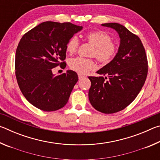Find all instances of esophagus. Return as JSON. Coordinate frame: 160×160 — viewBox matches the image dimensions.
Returning <instances> with one entry per match:
<instances>
[{
    "label": "esophagus",
    "mask_w": 160,
    "mask_h": 160,
    "mask_svg": "<svg viewBox=\"0 0 160 160\" xmlns=\"http://www.w3.org/2000/svg\"><path fill=\"white\" fill-rule=\"evenodd\" d=\"M86 78L85 75H82V74H78V78H79L80 80H82L83 78Z\"/></svg>",
    "instance_id": "34e87169"
}]
</instances>
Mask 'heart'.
I'll return each mask as SVG.
<instances>
[{"label":"heart","instance_id":"heart-1","mask_svg":"<svg viewBox=\"0 0 160 160\" xmlns=\"http://www.w3.org/2000/svg\"><path fill=\"white\" fill-rule=\"evenodd\" d=\"M86 39L94 47L92 55L104 63L112 61L117 52V47L114 43L112 42V38L109 34L103 31H94L86 35ZM79 41L76 36L72 37L66 44V51L70 54L74 53L77 51ZM69 66L72 70L80 74H86L94 70L97 67L95 61L92 59L82 57L71 58L69 61Z\"/></svg>","mask_w":160,"mask_h":160}]
</instances>
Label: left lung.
<instances>
[{
  "label": "left lung",
  "instance_id": "obj_1",
  "mask_svg": "<svg viewBox=\"0 0 160 160\" xmlns=\"http://www.w3.org/2000/svg\"><path fill=\"white\" fill-rule=\"evenodd\" d=\"M120 38L118 52L112 61L97 73L107 75L109 80L100 77H89L91 87L89 99L96 110L113 113L128 106L136 98L148 75V60L140 38L118 23H104Z\"/></svg>",
  "mask_w": 160,
  "mask_h": 160
}]
</instances>
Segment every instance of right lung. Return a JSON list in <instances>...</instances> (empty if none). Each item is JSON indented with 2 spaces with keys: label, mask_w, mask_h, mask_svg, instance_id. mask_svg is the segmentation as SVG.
<instances>
[{
  "label": "right lung",
  "mask_w": 160,
  "mask_h": 160,
  "mask_svg": "<svg viewBox=\"0 0 160 160\" xmlns=\"http://www.w3.org/2000/svg\"><path fill=\"white\" fill-rule=\"evenodd\" d=\"M70 22H44L27 32L16 50L15 75L22 93L35 107L53 112L67 104L78 80V74L68 70L56 75L52 68H65L66 44L82 29Z\"/></svg>",
  "instance_id": "right-lung-1"
}]
</instances>
